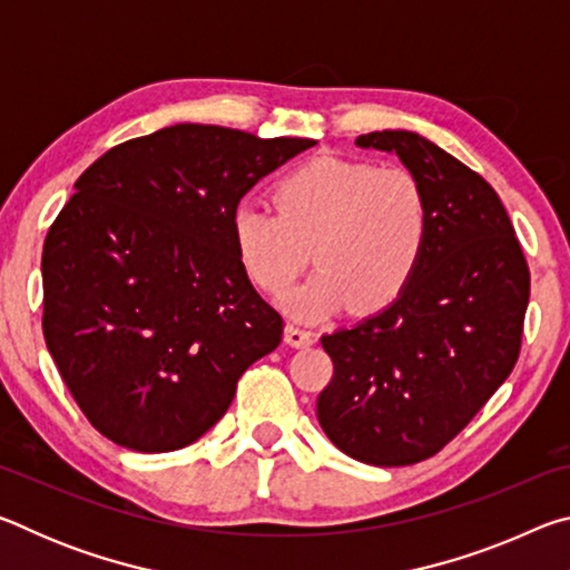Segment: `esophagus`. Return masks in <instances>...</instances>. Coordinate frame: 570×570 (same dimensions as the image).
Listing matches in <instances>:
<instances>
[{
    "label": "esophagus",
    "instance_id": "1",
    "mask_svg": "<svg viewBox=\"0 0 570 570\" xmlns=\"http://www.w3.org/2000/svg\"><path fill=\"white\" fill-rule=\"evenodd\" d=\"M284 340H286V344H288V346H296V350H302V346L314 344L316 336H314V332L304 330V326L288 324V326H286V334H284Z\"/></svg>",
    "mask_w": 570,
    "mask_h": 570
}]
</instances>
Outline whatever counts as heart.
Here are the masks:
<instances>
[{
	"mask_svg": "<svg viewBox=\"0 0 570 570\" xmlns=\"http://www.w3.org/2000/svg\"><path fill=\"white\" fill-rule=\"evenodd\" d=\"M276 210L240 204L230 238L240 268L266 294H282L308 264L320 272L282 304L296 320H324L352 304L377 312L404 294L430 238V204L404 168L320 156L274 188Z\"/></svg>",
	"mask_w": 570,
	"mask_h": 570,
	"instance_id": "1",
	"label": "heart"
}]
</instances>
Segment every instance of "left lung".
Returning <instances> with one entry per match:
<instances>
[{
    "instance_id": "1",
    "label": "left lung",
    "mask_w": 570,
    "mask_h": 570,
    "mask_svg": "<svg viewBox=\"0 0 570 570\" xmlns=\"http://www.w3.org/2000/svg\"><path fill=\"white\" fill-rule=\"evenodd\" d=\"M422 183L430 238L417 274L380 314L322 336L334 377L316 417L366 465H414L440 452L513 372L530 272L498 193L410 130L366 132Z\"/></svg>"
}]
</instances>
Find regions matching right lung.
<instances>
[{"label": "right lung", "instance_id": "add662e5", "mask_svg": "<svg viewBox=\"0 0 570 570\" xmlns=\"http://www.w3.org/2000/svg\"><path fill=\"white\" fill-rule=\"evenodd\" d=\"M316 146L183 122L120 142L75 183L42 248L47 350L95 430L170 452L224 417L284 322L240 268L230 214Z\"/></svg>", "mask_w": 570, "mask_h": 570}]
</instances>
